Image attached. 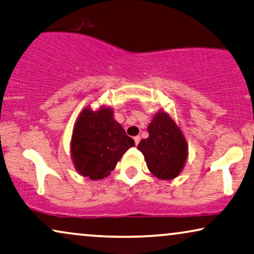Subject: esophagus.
Listing matches in <instances>:
<instances>
[{"instance_id":"34e87169","label":"esophagus","mask_w":254,"mask_h":254,"mask_svg":"<svg viewBox=\"0 0 254 254\" xmlns=\"http://www.w3.org/2000/svg\"><path fill=\"white\" fill-rule=\"evenodd\" d=\"M133 139H134V143H136V145L139 144V141H140V137L139 136H136V137L133 138Z\"/></svg>"}]
</instances>
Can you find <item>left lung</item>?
<instances>
[{
    "label": "left lung",
    "mask_w": 254,
    "mask_h": 254,
    "mask_svg": "<svg viewBox=\"0 0 254 254\" xmlns=\"http://www.w3.org/2000/svg\"><path fill=\"white\" fill-rule=\"evenodd\" d=\"M148 137L140 140L138 150L144 154L148 170L162 180H171L180 173L187 159V143L174 121L158 113L147 127Z\"/></svg>",
    "instance_id": "1"
}]
</instances>
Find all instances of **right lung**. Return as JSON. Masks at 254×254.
<instances>
[{"instance_id": "obj_1", "label": "right lung", "mask_w": 254, "mask_h": 254, "mask_svg": "<svg viewBox=\"0 0 254 254\" xmlns=\"http://www.w3.org/2000/svg\"><path fill=\"white\" fill-rule=\"evenodd\" d=\"M113 110L84 109L77 118L72 136V157L76 171L90 180L107 178L122 155L134 146Z\"/></svg>"}]
</instances>
